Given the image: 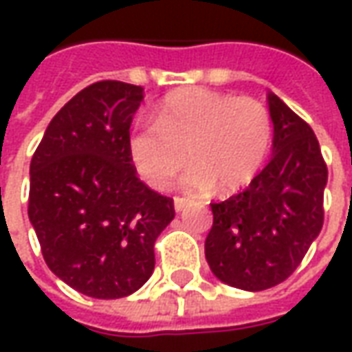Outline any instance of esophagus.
Here are the masks:
<instances>
[{
	"instance_id": "esophagus-1",
	"label": "esophagus",
	"mask_w": 352,
	"mask_h": 352,
	"mask_svg": "<svg viewBox=\"0 0 352 352\" xmlns=\"http://www.w3.org/2000/svg\"><path fill=\"white\" fill-rule=\"evenodd\" d=\"M173 204H175V211H183L184 206H186V198L175 196V199H173Z\"/></svg>"
}]
</instances>
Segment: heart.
<instances>
[{
  "label": "heart",
  "instance_id": "1",
  "mask_svg": "<svg viewBox=\"0 0 352 352\" xmlns=\"http://www.w3.org/2000/svg\"><path fill=\"white\" fill-rule=\"evenodd\" d=\"M272 145V116L252 98L207 88H181L156 107L153 124L128 135L131 166L148 186L164 190L188 162L186 190H241L256 177Z\"/></svg>",
  "mask_w": 352,
  "mask_h": 352
}]
</instances>
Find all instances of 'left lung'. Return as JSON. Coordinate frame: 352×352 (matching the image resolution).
I'll return each instance as SVG.
<instances>
[{
  "label": "left lung",
  "instance_id": "8db88e82",
  "mask_svg": "<svg viewBox=\"0 0 352 352\" xmlns=\"http://www.w3.org/2000/svg\"><path fill=\"white\" fill-rule=\"evenodd\" d=\"M267 100L273 158L243 192L211 204L206 239L211 272L251 292L288 279L324 222L328 168L317 135L275 94Z\"/></svg>",
  "mask_w": 352,
  "mask_h": 352
}]
</instances>
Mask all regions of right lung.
<instances>
[{"mask_svg":"<svg viewBox=\"0 0 352 352\" xmlns=\"http://www.w3.org/2000/svg\"><path fill=\"white\" fill-rule=\"evenodd\" d=\"M143 88L100 80L50 120L30 164L28 214L50 272L100 300L135 292L154 270V243L175 217L128 156Z\"/></svg>","mask_w":352,"mask_h":352,"instance_id":"1","label":"right lung"}]
</instances>
